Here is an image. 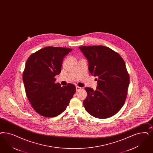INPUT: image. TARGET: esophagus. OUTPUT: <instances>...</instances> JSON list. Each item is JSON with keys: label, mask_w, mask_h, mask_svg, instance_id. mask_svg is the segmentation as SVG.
I'll return each instance as SVG.
<instances>
[{"label": "esophagus", "mask_w": 153, "mask_h": 153, "mask_svg": "<svg viewBox=\"0 0 153 153\" xmlns=\"http://www.w3.org/2000/svg\"><path fill=\"white\" fill-rule=\"evenodd\" d=\"M81 89V88H80V87L78 86H76V91H79Z\"/></svg>", "instance_id": "34e87169"}]
</instances>
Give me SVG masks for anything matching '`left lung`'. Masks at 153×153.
<instances>
[{
    "mask_svg": "<svg viewBox=\"0 0 153 153\" xmlns=\"http://www.w3.org/2000/svg\"><path fill=\"white\" fill-rule=\"evenodd\" d=\"M87 59L89 71L97 77V89L85 88V108L91 116L106 119L114 115L124 105L129 76L120 55L104 46H80Z\"/></svg>",
    "mask_w": 153,
    "mask_h": 153,
    "instance_id": "obj_1",
    "label": "left lung"
}]
</instances>
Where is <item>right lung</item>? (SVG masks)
Listing matches in <instances>:
<instances>
[{
	"mask_svg": "<svg viewBox=\"0 0 153 153\" xmlns=\"http://www.w3.org/2000/svg\"><path fill=\"white\" fill-rule=\"evenodd\" d=\"M72 48L46 47L32 54L26 62L22 79L28 100L42 116L53 117L65 110L76 87L68 84L61 87L55 83L63 59Z\"/></svg>",
	"mask_w": 153,
	"mask_h": 153,
	"instance_id": "add662e5",
	"label": "right lung"
}]
</instances>
